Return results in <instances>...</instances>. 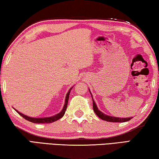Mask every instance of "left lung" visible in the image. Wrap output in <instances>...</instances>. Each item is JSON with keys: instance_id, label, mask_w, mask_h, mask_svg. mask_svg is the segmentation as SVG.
<instances>
[{"instance_id": "obj_1", "label": "left lung", "mask_w": 159, "mask_h": 159, "mask_svg": "<svg viewBox=\"0 0 159 159\" xmlns=\"http://www.w3.org/2000/svg\"><path fill=\"white\" fill-rule=\"evenodd\" d=\"M90 94H91V93H90ZM91 95H92V94H91ZM92 99H93V110H94V111H95V113L97 114V116H98L99 118H100L101 119H102V120H106V121H109V122L123 123V122L128 121V120H130L131 118H133V117H132V118L131 117H130V118L114 117V116H110L104 114L102 111H99L98 107H97L95 102V101H94V99L93 98V96H92Z\"/></svg>"}]
</instances>
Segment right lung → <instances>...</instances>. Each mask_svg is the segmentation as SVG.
<instances>
[{
  "mask_svg": "<svg viewBox=\"0 0 159 159\" xmlns=\"http://www.w3.org/2000/svg\"><path fill=\"white\" fill-rule=\"evenodd\" d=\"M71 89H72V88H70L69 92L66 94V99H65V104H64L62 110H61V112L59 113V114L53 116L47 117V118H32V117H29L25 114H21V113L19 112L17 110L15 109V111H17L18 114L21 116H22L24 118H25L26 120H29V121L34 123H50L55 122V121H56V120H57L60 119V118H61L64 115V114H65V111H66V108H67V104H68L69 94H70V92H71Z\"/></svg>",
  "mask_w": 159,
  "mask_h": 159,
  "instance_id": "1",
  "label": "right lung"
}]
</instances>
